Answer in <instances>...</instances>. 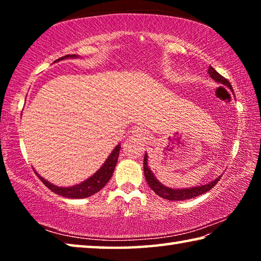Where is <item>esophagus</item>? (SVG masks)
Segmentation results:
<instances>
[{
	"instance_id": "obj_1",
	"label": "esophagus",
	"mask_w": 261,
	"mask_h": 261,
	"mask_svg": "<svg viewBox=\"0 0 261 261\" xmlns=\"http://www.w3.org/2000/svg\"><path fill=\"white\" fill-rule=\"evenodd\" d=\"M131 135L134 136L135 138L143 139V138H145V136H146V130L143 129L141 126H135V127H132Z\"/></svg>"
}]
</instances>
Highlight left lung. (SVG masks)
I'll return each mask as SVG.
<instances>
[{
	"label": "left lung",
	"mask_w": 261,
	"mask_h": 261,
	"mask_svg": "<svg viewBox=\"0 0 261 261\" xmlns=\"http://www.w3.org/2000/svg\"><path fill=\"white\" fill-rule=\"evenodd\" d=\"M208 73L216 83H220L222 84V85L227 86L233 93V90H232V86L230 85V83H229L226 78L221 76L220 73L216 72V70L213 67L208 68ZM144 175H145V178H146L147 184L149 185V188H151L153 191L158 194V196H160L161 198H165L167 200H173V201L187 200L197 196H200V194L207 192L208 190L213 188L214 185L218 183V180L221 178V175H219L218 177L212 179L208 183L202 184V185H197V187H192V188H182V189L175 188L174 189V188L166 187L165 184H162L160 180L155 177V175L153 174L151 168H149L147 153H145V158H144Z\"/></svg>",
	"instance_id": "1"
}]
</instances>
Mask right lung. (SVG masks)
Wrapping results in <instances>:
<instances>
[{
  "label": "right lung",
  "mask_w": 261,
  "mask_h": 261,
  "mask_svg": "<svg viewBox=\"0 0 261 261\" xmlns=\"http://www.w3.org/2000/svg\"><path fill=\"white\" fill-rule=\"evenodd\" d=\"M79 55H65L61 59L57 60L62 61V60H67V59H78ZM120 149H121V144L116 145L112 153L109 154V156L107 158V160L105 161V163L101 166L95 173L88 177L87 179L83 180L82 183L72 185V187H59V185H55L50 182H48L47 179L41 177L37 171L35 174L38 175V177L42 180V183L46 185V187L51 190L53 192H55L56 194H60V196H63L65 198H72V199H82V198H87L95 194L96 192H99L101 189H102L106 184L109 182V179L112 178L115 166H116L117 159H118V154H120Z\"/></svg>",
  "instance_id": "right-lung-1"
}]
</instances>
